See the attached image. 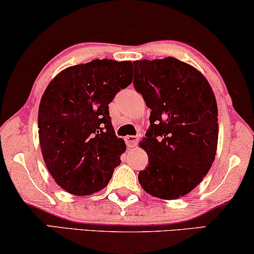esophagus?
I'll use <instances>...</instances> for the list:
<instances>
[{"mask_svg":"<svg viewBox=\"0 0 254 254\" xmlns=\"http://www.w3.org/2000/svg\"><path fill=\"white\" fill-rule=\"evenodd\" d=\"M125 141H126V143H127L128 147L133 148V147H136V145H137L138 137L137 136H133V135H127V136L125 137Z\"/></svg>","mask_w":254,"mask_h":254,"instance_id":"1","label":"esophagus"}]
</instances>
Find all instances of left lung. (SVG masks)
<instances>
[{"mask_svg": "<svg viewBox=\"0 0 254 254\" xmlns=\"http://www.w3.org/2000/svg\"><path fill=\"white\" fill-rule=\"evenodd\" d=\"M134 86L151 110L140 147L149 164L138 173L145 192L163 200L202 182L217 150L216 98L207 78L176 58L134 61Z\"/></svg>", "mask_w": 254, "mask_h": 254, "instance_id": "left-lung-1", "label": "left lung"}]
</instances>
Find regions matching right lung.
<instances>
[{
    "label": "right lung",
    "mask_w": 254,
    "mask_h": 254,
    "mask_svg": "<svg viewBox=\"0 0 254 254\" xmlns=\"http://www.w3.org/2000/svg\"><path fill=\"white\" fill-rule=\"evenodd\" d=\"M133 62L93 60L59 72L41 97L39 142L55 183L74 195L107 186L126 150L117 137L109 104L133 81Z\"/></svg>",
    "instance_id": "1"
}]
</instances>
